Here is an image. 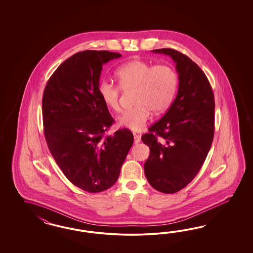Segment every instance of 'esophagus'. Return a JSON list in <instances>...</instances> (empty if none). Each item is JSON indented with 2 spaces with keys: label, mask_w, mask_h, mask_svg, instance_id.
<instances>
[{
  "label": "esophagus",
  "mask_w": 253,
  "mask_h": 253,
  "mask_svg": "<svg viewBox=\"0 0 253 253\" xmlns=\"http://www.w3.org/2000/svg\"><path fill=\"white\" fill-rule=\"evenodd\" d=\"M133 137H134V144H135V145L138 144V143H140V141H141V136H140L139 134L133 133Z\"/></svg>",
  "instance_id": "obj_1"
}]
</instances>
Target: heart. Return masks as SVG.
<instances>
[{
	"mask_svg": "<svg viewBox=\"0 0 253 253\" xmlns=\"http://www.w3.org/2000/svg\"><path fill=\"white\" fill-rule=\"evenodd\" d=\"M116 80L124 92L133 90L134 107L126 110L118 123L134 131L143 130L152 112L161 115L170 106L176 92L178 77L167 65L155 66L144 60H131L116 70ZM100 99L113 111H120L121 89L103 81L98 85Z\"/></svg>",
	"mask_w": 253,
	"mask_h": 253,
	"instance_id": "1",
	"label": "heart"
}]
</instances>
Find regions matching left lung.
<instances>
[{
	"label": "left lung",
	"mask_w": 253,
	"mask_h": 253,
	"mask_svg": "<svg viewBox=\"0 0 253 253\" xmlns=\"http://www.w3.org/2000/svg\"><path fill=\"white\" fill-rule=\"evenodd\" d=\"M152 52L171 57L179 86L168 111L142 136L150 148L145 174L156 190L172 194L191 182L207 158L214 134V96L205 73L188 56L169 48Z\"/></svg>",
	"instance_id": "8db88e82"
}]
</instances>
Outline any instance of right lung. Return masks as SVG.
Listing matches in <instances>:
<instances>
[{"label":"right lung","mask_w":253,"mask_h":253,"mask_svg":"<svg viewBox=\"0 0 253 253\" xmlns=\"http://www.w3.org/2000/svg\"><path fill=\"white\" fill-rule=\"evenodd\" d=\"M121 56L93 50L73 54L54 71L43 92L49 150L65 176L90 193L115 184L133 143L128 129L106 135L114 120L98 94L103 65Z\"/></svg>","instance_id":"1"}]
</instances>
